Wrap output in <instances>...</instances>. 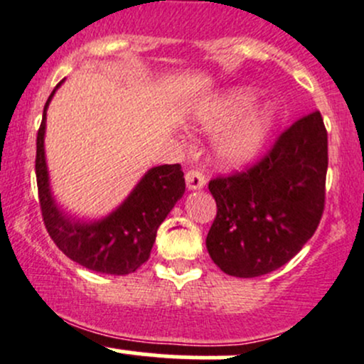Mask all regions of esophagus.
Masks as SVG:
<instances>
[{"instance_id": "1", "label": "esophagus", "mask_w": 364, "mask_h": 364, "mask_svg": "<svg viewBox=\"0 0 364 364\" xmlns=\"http://www.w3.org/2000/svg\"><path fill=\"white\" fill-rule=\"evenodd\" d=\"M186 182H187V189L196 191V189H201V187L205 186L206 178L199 170H189L186 173Z\"/></svg>"}]
</instances>
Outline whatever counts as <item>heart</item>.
<instances>
[{"instance_id": "1", "label": "heart", "mask_w": 364, "mask_h": 364, "mask_svg": "<svg viewBox=\"0 0 364 364\" xmlns=\"http://www.w3.org/2000/svg\"><path fill=\"white\" fill-rule=\"evenodd\" d=\"M253 99L252 90L237 88L203 112L201 123L210 130L231 123L215 144L217 158L225 165H245L255 158L274 128L276 109L271 104H260L249 109Z\"/></svg>"}]
</instances>
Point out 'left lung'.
<instances>
[{
	"instance_id": "left-lung-1",
	"label": "left lung",
	"mask_w": 364,
	"mask_h": 364,
	"mask_svg": "<svg viewBox=\"0 0 364 364\" xmlns=\"http://www.w3.org/2000/svg\"><path fill=\"white\" fill-rule=\"evenodd\" d=\"M328 134L321 112L304 116L245 171L215 177L206 248L225 274L257 277L287 264L318 229L324 210Z\"/></svg>"
}]
</instances>
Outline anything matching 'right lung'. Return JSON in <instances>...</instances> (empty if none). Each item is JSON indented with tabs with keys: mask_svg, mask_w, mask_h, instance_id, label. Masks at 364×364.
<instances>
[{
	"mask_svg": "<svg viewBox=\"0 0 364 364\" xmlns=\"http://www.w3.org/2000/svg\"><path fill=\"white\" fill-rule=\"evenodd\" d=\"M60 85L62 81L55 90ZM55 90L43 109L36 139L38 196L45 228L64 255L90 271L114 276L130 274L149 259L158 228L186 191L182 166L151 168L130 196L105 218L80 222L68 217L52 196L45 159L46 109Z\"/></svg>",
	"mask_w": 364,
	"mask_h": 364,
	"instance_id": "1",
	"label": "right lung"
}]
</instances>
